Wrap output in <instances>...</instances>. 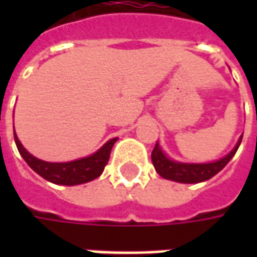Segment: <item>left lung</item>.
Returning a JSON list of instances; mask_svg holds the SVG:
<instances>
[{"label":"left lung","mask_w":257,"mask_h":257,"mask_svg":"<svg viewBox=\"0 0 257 257\" xmlns=\"http://www.w3.org/2000/svg\"><path fill=\"white\" fill-rule=\"evenodd\" d=\"M242 143V137L239 139L237 144L234 146L230 153L224 156L223 159L213 162V163H180L169 159L163 150L160 149L159 143H156V147L152 152V162H153L156 172L159 173L163 179L173 180L179 183H200L212 179L214 174L222 170L226 164L232 160V157L236 154L239 146Z\"/></svg>","instance_id":"obj_1"}]
</instances>
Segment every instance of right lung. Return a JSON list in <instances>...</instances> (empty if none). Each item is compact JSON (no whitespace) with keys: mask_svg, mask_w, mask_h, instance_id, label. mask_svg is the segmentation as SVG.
<instances>
[{"mask_svg":"<svg viewBox=\"0 0 257 257\" xmlns=\"http://www.w3.org/2000/svg\"><path fill=\"white\" fill-rule=\"evenodd\" d=\"M14 140L20 154L35 173H38L48 182L55 183V184H64V186L83 184V183H88L97 179L103 173L105 164L108 163L111 149L114 143L117 142V139L108 140L100 150H97L88 157H83V159L67 162V163H50V162L40 160L31 153H28L23 147L21 142L18 140L15 132Z\"/></svg>","mask_w":257,"mask_h":257,"instance_id":"obj_1","label":"right lung"}]
</instances>
